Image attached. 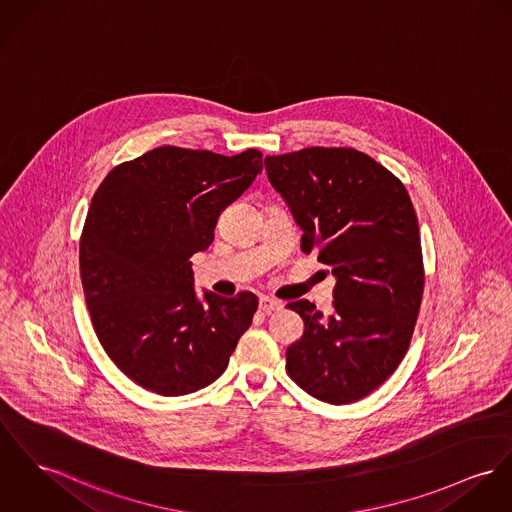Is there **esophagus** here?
I'll list each match as a JSON object with an SVG mask.
<instances>
[{
    "label": "esophagus",
    "instance_id": "obj_1",
    "mask_svg": "<svg viewBox=\"0 0 512 512\" xmlns=\"http://www.w3.org/2000/svg\"><path fill=\"white\" fill-rule=\"evenodd\" d=\"M281 309V303L276 301V299H272V297H260V311L262 313H266V315H272V313H276Z\"/></svg>",
    "mask_w": 512,
    "mask_h": 512
}]
</instances>
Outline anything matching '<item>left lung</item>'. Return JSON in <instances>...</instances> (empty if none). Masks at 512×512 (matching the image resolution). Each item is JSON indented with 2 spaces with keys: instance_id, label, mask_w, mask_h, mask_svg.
Masks as SVG:
<instances>
[{
  "instance_id": "8db88e82",
  "label": "left lung",
  "mask_w": 512,
  "mask_h": 512,
  "mask_svg": "<svg viewBox=\"0 0 512 512\" xmlns=\"http://www.w3.org/2000/svg\"><path fill=\"white\" fill-rule=\"evenodd\" d=\"M264 164L303 229L301 250L336 278L328 317L307 299L287 303L305 330L285 370L315 399L354 403L397 370L417 325L424 264L413 201L356 148L311 146Z\"/></svg>"
}]
</instances>
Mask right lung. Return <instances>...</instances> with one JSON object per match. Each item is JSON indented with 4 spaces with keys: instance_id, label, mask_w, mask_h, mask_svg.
<instances>
[{
    "instance_id": "obj_1",
    "label": "right lung",
    "mask_w": 512,
    "mask_h": 512,
    "mask_svg": "<svg viewBox=\"0 0 512 512\" xmlns=\"http://www.w3.org/2000/svg\"><path fill=\"white\" fill-rule=\"evenodd\" d=\"M260 172L256 148L160 146L115 166L93 193L80 238L86 305L103 350L140 387L176 397L227 370L258 297L207 291L201 303L189 258Z\"/></svg>"
}]
</instances>
